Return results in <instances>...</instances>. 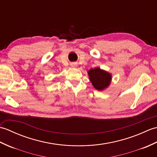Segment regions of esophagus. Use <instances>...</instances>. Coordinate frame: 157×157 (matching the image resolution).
<instances>
[{"mask_svg":"<svg viewBox=\"0 0 157 157\" xmlns=\"http://www.w3.org/2000/svg\"><path fill=\"white\" fill-rule=\"evenodd\" d=\"M71 66L72 67H77V63H72L71 64Z\"/></svg>","mask_w":157,"mask_h":157,"instance_id":"1","label":"esophagus"}]
</instances>
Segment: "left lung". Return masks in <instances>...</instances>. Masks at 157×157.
<instances>
[{"instance_id": "obj_1", "label": "left lung", "mask_w": 157, "mask_h": 157, "mask_svg": "<svg viewBox=\"0 0 157 157\" xmlns=\"http://www.w3.org/2000/svg\"><path fill=\"white\" fill-rule=\"evenodd\" d=\"M88 73L92 86L97 90L102 91L108 88L111 84V74L105 70L96 67L90 69Z\"/></svg>"}]
</instances>
